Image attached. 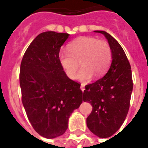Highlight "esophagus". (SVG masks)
Listing matches in <instances>:
<instances>
[{
    "instance_id": "esophagus-1",
    "label": "esophagus",
    "mask_w": 148,
    "mask_h": 148,
    "mask_svg": "<svg viewBox=\"0 0 148 148\" xmlns=\"http://www.w3.org/2000/svg\"><path fill=\"white\" fill-rule=\"evenodd\" d=\"M84 86H85V84H81V89L82 91H84V89H85Z\"/></svg>"
}]
</instances>
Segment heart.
Returning a JSON list of instances; mask_svg holds the SVG:
<instances>
[{
    "label": "heart",
    "mask_w": 148,
    "mask_h": 148,
    "mask_svg": "<svg viewBox=\"0 0 148 148\" xmlns=\"http://www.w3.org/2000/svg\"><path fill=\"white\" fill-rule=\"evenodd\" d=\"M67 48L68 51H60L58 60L70 79L76 78L79 62L82 68L77 77L81 81L90 80L93 75L95 77L103 76L112 62V49L104 40L88 36L79 37L70 43Z\"/></svg>",
    "instance_id": "1"
}]
</instances>
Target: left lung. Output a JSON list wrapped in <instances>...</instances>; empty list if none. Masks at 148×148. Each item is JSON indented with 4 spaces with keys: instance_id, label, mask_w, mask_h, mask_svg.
<instances>
[{
    "instance_id": "1",
    "label": "left lung",
    "mask_w": 148,
    "mask_h": 148,
    "mask_svg": "<svg viewBox=\"0 0 148 148\" xmlns=\"http://www.w3.org/2000/svg\"><path fill=\"white\" fill-rule=\"evenodd\" d=\"M95 32L103 34L108 39L112 49V63L102 78L85 86L83 100L93 107L87 126L94 134L106 138L116 133L126 118L133 80L131 64L119 43L105 31Z\"/></svg>"
}]
</instances>
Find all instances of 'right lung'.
<instances>
[{
	"instance_id": "1",
	"label": "right lung",
	"mask_w": 148,
	"mask_h": 148,
	"mask_svg": "<svg viewBox=\"0 0 148 148\" xmlns=\"http://www.w3.org/2000/svg\"><path fill=\"white\" fill-rule=\"evenodd\" d=\"M68 36L54 31L40 34L29 45L21 64L22 103L33 128L46 138L62 135L70 115L83 101L81 84L66 75L58 60Z\"/></svg>"
}]
</instances>
